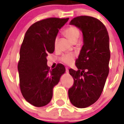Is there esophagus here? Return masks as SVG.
I'll return each instance as SVG.
<instances>
[{
  "label": "esophagus",
  "instance_id": "obj_1",
  "mask_svg": "<svg viewBox=\"0 0 124 124\" xmlns=\"http://www.w3.org/2000/svg\"><path fill=\"white\" fill-rule=\"evenodd\" d=\"M65 69H66V73H67V74L69 73V70H68V68H67V67H66Z\"/></svg>",
  "mask_w": 124,
  "mask_h": 124
}]
</instances>
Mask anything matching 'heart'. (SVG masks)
I'll return each instance as SVG.
<instances>
[{
  "instance_id": "b5f03b06",
  "label": "heart",
  "mask_w": 124,
  "mask_h": 124,
  "mask_svg": "<svg viewBox=\"0 0 124 124\" xmlns=\"http://www.w3.org/2000/svg\"><path fill=\"white\" fill-rule=\"evenodd\" d=\"M63 34L67 38H68L71 42H73L78 41L80 35L79 29L74 26H70L65 29L63 31ZM75 55L72 54H63L61 57V61L67 65H71L74 63Z\"/></svg>"
}]
</instances>
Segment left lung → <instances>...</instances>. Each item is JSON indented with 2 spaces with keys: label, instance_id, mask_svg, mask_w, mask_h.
<instances>
[{
  "label": "left lung",
  "instance_id": "left-lung-1",
  "mask_svg": "<svg viewBox=\"0 0 124 124\" xmlns=\"http://www.w3.org/2000/svg\"><path fill=\"white\" fill-rule=\"evenodd\" d=\"M70 24L82 32L83 46L76 60L78 70H69L74 84L68 90V97L75 107L86 108L100 98L108 76L109 37L103 23L94 17L79 16Z\"/></svg>",
  "mask_w": 124,
  "mask_h": 124
}]
</instances>
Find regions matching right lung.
<instances>
[{"instance_id":"right-lung-1","label":"right lung","mask_w":124,"mask_h":124,"mask_svg":"<svg viewBox=\"0 0 124 124\" xmlns=\"http://www.w3.org/2000/svg\"><path fill=\"white\" fill-rule=\"evenodd\" d=\"M68 20H42L33 24L25 33L18 63L20 87L24 98L35 107H42L50 102L53 87L65 72L61 63L50 70L47 56L54 52L59 30Z\"/></svg>"}]
</instances>
